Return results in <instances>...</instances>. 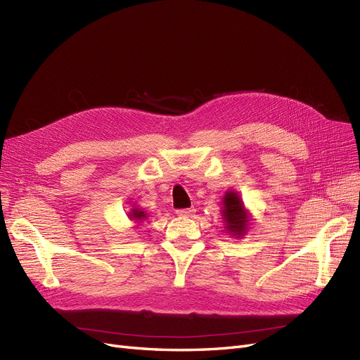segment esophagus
Here are the masks:
<instances>
[{
    "mask_svg": "<svg viewBox=\"0 0 360 360\" xmlns=\"http://www.w3.org/2000/svg\"><path fill=\"white\" fill-rule=\"evenodd\" d=\"M193 209H181V210H177V214L179 216H183V217H189L193 214Z\"/></svg>",
    "mask_w": 360,
    "mask_h": 360,
    "instance_id": "1",
    "label": "esophagus"
}]
</instances>
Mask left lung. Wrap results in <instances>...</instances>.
<instances>
[{"instance_id": "left-lung-1", "label": "left lung", "mask_w": 360, "mask_h": 360, "mask_svg": "<svg viewBox=\"0 0 360 360\" xmlns=\"http://www.w3.org/2000/svg\"><path fill=\"white\" fill-rule=\"evenodd\" d=\"M221 213L225 225V233L236 238H242L246 236L252 217H250V213L245 207V202L237 191L230 189L225 192Z\"/></svg>"}]
</instances>
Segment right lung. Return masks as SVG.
Listing matches in <instances>:
<instances>
[{"instance_id":"1","label":"right lung","mask_w":360,"mask_h":360,"mask_svg":"<svg viewBox=\"0 0 360 360\" xmlns=\"http://www.w3.org/2000/svg\"><path fill=\"white\" fill-rule=\"evenodd\" d=\"M127 216H129L130 221H135L136 224H141L144 219H147L148 214H147L143 209H141V207L132 205V209H130V212L127 213Z\"/></svg>"}]
</instances>
